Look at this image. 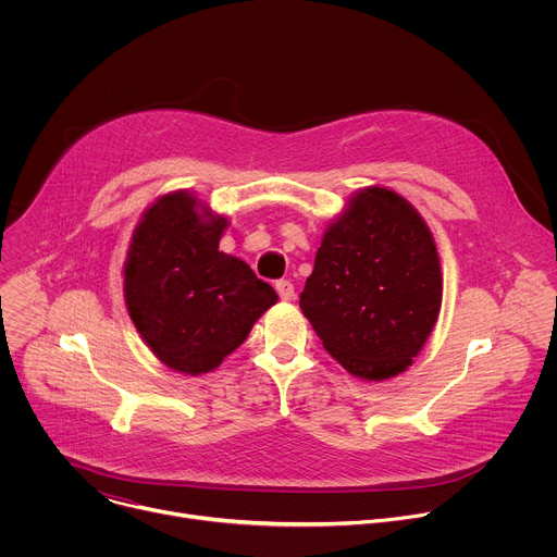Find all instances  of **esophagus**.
Here are the masks:
<instances>
[{"instance_id": "34e87169", "label": "esophagus", "mask_w": 557, "mask_h": 557, "mask_svg": "<svg viewBox=\"0 0 557 557\" xmlns=\"http://www.w3.org/2000/svg\"><path fill=\"white\" fill-rule=\"evenodd\" d=\"M275 290H277V295H280L282 301H290V299L295 297V286H293L288 280L275 282Z\"/></svg>"}]
</instances>
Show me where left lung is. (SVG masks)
<instances>
[{"label":"left lung","mask_w":557,"mask_h":557,"mask_svg":"<svg viewBox=\"0 0 557 557\" xmlns=\"http://www.w3.org/2000/svg\"><path fill=\"white\" fill-rule=\"evenodd\" d=\"M441 297V262L428 224L404 196L368 187L326 228L299 308L350 374L383 381L421 352Z\"/></svg>","instance_id":"8db88e82"}]
</instances>
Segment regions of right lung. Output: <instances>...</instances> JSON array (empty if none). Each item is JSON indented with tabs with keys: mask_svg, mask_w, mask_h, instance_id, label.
<instances>
[{
	"mask_svg": "<svg viewBox=\"0 0 557 557\" xmlns=\"http://www.w3.org/2000/svg\"><path fill=\"white\" fill-rule=\"evenodd\" d=\"M226 226L196 196L174 191L132 235L123 271L129 317L149 350L185 374L218 368L277 301L247 262L218 251Z\"/></svg>",
	"mask_w": 557,
	"mask_h": 557,
	"instance_id": "obj_1",
	"label": "right lung"
}]
</instances>
